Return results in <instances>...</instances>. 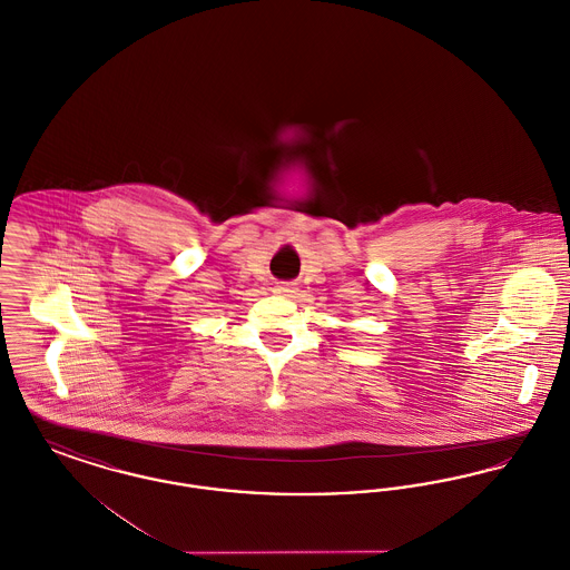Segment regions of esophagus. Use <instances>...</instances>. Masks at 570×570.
I'll return each instance as SVG.
<instances>
[{"instance_id":"esophagus-1","label":"esophagus","mask_w":570,"mask_h":570,"mask_svg":"<svg viewBox=\"0 0 570 570\" xmlns=\"http://www.w3.org/2000/svg\"><path fill=\"white\" fill-rule=\"evenodd\" d=\"M273 291H275V295H284V297H291L293 293H297V286H295V284H277Z\"/></svg>"}]
</instances>
